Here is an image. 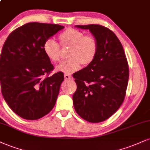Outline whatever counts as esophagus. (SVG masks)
<instances>
[{
  "label": "esophagus",
  "instance_id": "obj_1",
  "mask_svg": "<svg viewBox=\"0 0 150 150\" xmlns=\"http://www.w3.org/2000/svg\"><path fill=\"white\" fill-rule=\"evenodd\" d=\"M64 77H65V79H66V80H69V79H71L72 78L71 75H68V74H65Z\"/></svg>",
  "mask_w": 150,
  "mask_h": 150
}]
</instances>
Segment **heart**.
<instances>
[{"instance_id":"obj_1","label":"heart","mask_w":150,"mask_h":150,"mask_svg":"<svg viewBox=\"0 0 150 150\" xmlns=\"http://www.w3.org/2000/svg\"><path fill=\"white\" fill-rule=\"evenodd\" d=\"M59 40L62 47H70L68 57L57 66V70L66 74L77 71L82 64L87 66L94 60L98 52L97 40L93 35H84L82 32L68 28L59 35ZM43 51L46 57L53 62L60 61L61 57L60 46L54 40H47L43 45Z\"/></svg>"}]
</instances>
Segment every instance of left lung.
Returning a JSON list of instances; mask_svg holds the SVG:
<instances>
[{"instance_id":"obj_1","label":"left lung","mask_w":150,"mask_h":150,"mask_svg":"<svg viewBox=\"0 0 150 150\" xmlns=\"http://www.w3.org/2000/svg\"><path fill=\"white\" fill-rule=\"evenodd\" d=\"M75 27L89 30L98 47L94 60L73 75L77 84L74 108L82 119L98 123L111 117L123 103L129 65L120 40L109 28L98 24Z\"/></svg>"}]
</instances>
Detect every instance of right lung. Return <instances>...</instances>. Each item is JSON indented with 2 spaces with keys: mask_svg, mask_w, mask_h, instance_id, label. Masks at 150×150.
Masks as SVG:
<instances>
[{
  "mask_svg": "<svg viewBox=\"0 0 150 150\" xmlns=\"http://www.w3.org/2000/svg\"><path fill=\"white\" fill-rule=\"evenodd\" d=\"M64 26L28 23L9 35L0 58L1 92L9 107L19 117L38 120L53 109L64 80L62 72L48 75L53 65L43 51L47 40Z\"/></svg>",
  "mask_w": 150,
  "mask_h": 150,
  "instance_id": "right-lung-1",
  "label": "right lung"
}]
</instances>
